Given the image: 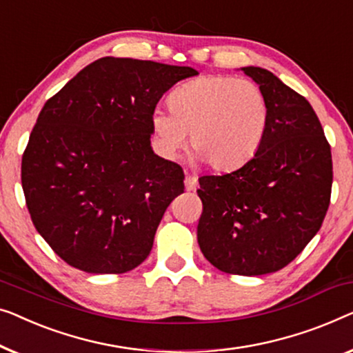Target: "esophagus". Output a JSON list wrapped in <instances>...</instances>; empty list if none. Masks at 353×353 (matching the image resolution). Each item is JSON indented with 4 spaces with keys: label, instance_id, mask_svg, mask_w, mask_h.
Here are the masks:
<instances>
[{
    "label": "esophagus",
    "instance_id": "obj_1",
    "mask_svg": "<svg viewBox=\"0 0 353 353\" xmlns=\"http://www.w3.org/2000/svg\"><path fill=\"white\" fill-rule=\"evenodd\" d=\"M185 186L186 191H194L197 188V178L191 175V173H186L185 175Z\"/></svg>",
    "mask_w": 353,
    "mask_h": 353
}]
</instances>
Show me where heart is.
I'll return each instance as SVG.
<instances>
[{"label":"heart","mask_w":353,"mask_h":353,"mask_svg":"<svg viewBox=\"0 0 353 353\" xmlns=\"http://www.w3.org/2000/svg\"><path fill=\"white\" fill-rule=\"evenodd\" d=\"M170 111H152L156 145L165 157L185 146L194 159L216 170H234L256 154L269 125L263 89L250 79L202 76L181 84L168 99Z\"/></svg>","instance_id":"1"}]
</instances>
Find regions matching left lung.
Here are the masks:
<instances>
[{
  "label": "left lung",
  "instance_id": "1",
  "mask_svg": "<svg viewBox=\"0 0 353 353\" xmlns=\"http://www.w3.org/2000/svg\"><path fill=\"white\" fill-rule=\"evenodd\" d=\"M242 70L268 100V132L243 167L199 178L197 242L223 272L263 275L288 265L319 232L330 207L333 161L309 101L268 70Z\"/></svg>",
  "mask_w": 353,
  "mask_h": 353
}]
</instances>
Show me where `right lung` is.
Instances as JSON below:
<instances>
[{
    "label": "right lung",
    "mask_w": 353,
    "mask_h": 353,
    "mask_svg": "<svg viewBox=\"0 0 353 353\" xmlns=\"http://www.w3.org/2000/svg\"><path fill=\"white\" fill-rule=\"evenodd\" d=\"M191 66L103 57L46 101L22 156L37 231L66 264L124 274L150 254L183 168L154 154L151 116Z\"/></svg>",
    "instance_id": "1"
}]
</instances>
